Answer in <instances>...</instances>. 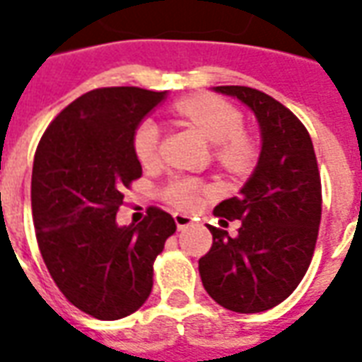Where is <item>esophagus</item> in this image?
Listing matches in <instances>:
<instances>
[{"mask_svg": "<svg viewBox=\"0 0 362 362\" xmlns=\"http://www.w3.org/2000/svg\"><path fill=\"white\" fill-rule=\"evenodd\" d=\"M174 221H176V227H178V230H184V228H188L189 225H194V217L184 215V213H174Z\"/></svg>", "mask_w": 362, "mask_h": 362, "instance_id": "34e87169", "label": "esophagus"}]
</instances>
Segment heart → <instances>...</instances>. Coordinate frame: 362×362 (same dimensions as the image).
I'll return each instance as SVG.
<instances>
[{"instance_id": "obj_1", "label": "heart", "mask_w": 362, "mask_h": 362, "mask_svg": "<svg viewBox=\"0 0 362 362\" xmlns=\"http://www.w3.org/2000/svg\"><path fill=\"white\" fill-rule=\"evenodd\" d=\"M182 118L215 143V157L230 170H243L256 158V147L243 132V114L223 98L197 96L176 104ZM160 127L153 118L141 119L134 129L132 147L141 165H153L158 157ZM163 197L176 209H194L202 199V184L189 176H176L163 189Z\"/></svg>"}]
</instances>
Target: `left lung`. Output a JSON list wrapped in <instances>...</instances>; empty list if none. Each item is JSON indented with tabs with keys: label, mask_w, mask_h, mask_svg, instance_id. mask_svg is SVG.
<instances>
[{
	"label": "left lung",
	"mask_w": 362,
	"mask_h": 362,
	"mask_svg": "<svg viewBox=\"0 0 362 362\" xmlns=\"http://www.w3.org/2000/svg\"><path fill=\"white\" fill-rule=\"evenodd\" d=\"M250 108L262 129V153L240 196L213 213L223 227L240 219L238 235L209 227L213 244L199 258L205 291L240 314L269 310L303 281L318 240L322 182L310 134L287 106L252 87H215Z\"/></svg>",
	"instance_id": "left-lung-1"
}]
</instances>
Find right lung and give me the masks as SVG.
<instances>
[{
	"instance_id": "add662e5",
	"label": "right lung",
	"mask_w": 362,
	"mask_h": 362,
	"mask_svg": "<svg viewBox=\"0 0 362 362\" xmlns=\"http://www.w3.org/2000/svg\"><path fill=\"white\" fill-rule=\"evenodd\" d=\"M166 93L104 87L54 118L36 147L30 202L36 240L69 303L98 320L139 310L153 264L176 233L170 213L149 207L139 225L118 227L124 189L141 176L132 137Z\"/></svg>"
}]
</instances>
